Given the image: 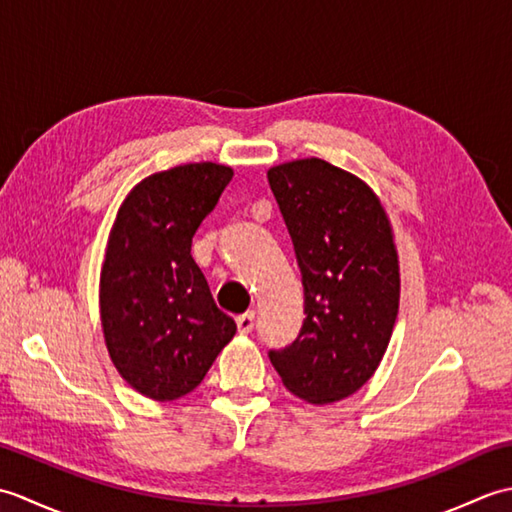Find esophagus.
<instances>
[{
	"mask_svg": "<svg viewBox=\"0 0 512 512\" xmlns=\"http://www.w3.org/2000/svg\"><path fill=\"white\" fill-rule=\"evenodd\" d=\"M237 328L242 334H248L250 330L255 328V310H248L244 314H239L237 317Z\"/></svg>",
	"mask_w": 512,
	"mask_h": 512,
	"instance_id": "obj_1",
	"label": "esophagus"
}]
</instances>
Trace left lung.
I'll return each instance as SVG.
<instances>
[{
	"label": "left lung",
	"instance_id": "obj_1",
	"mask_svg": "<svg viewBox=\"0 0 512 512\" xmlns=\"http://www.w3.org/2000/svg\"><path fill=\"white\" fill-rule=\"evenodd\" d=\"M303 284L297 339L270 350L292 394L325 405L361 389L383 358L400 297L391 226L363 180L306 158L268 171Z\"/></svg>",
	"mask_w": 512,
	"mask_h": 512
}]
</instances>
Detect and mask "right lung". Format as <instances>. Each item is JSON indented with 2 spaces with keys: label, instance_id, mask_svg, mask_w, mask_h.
I'll use <instances>...</instances> for the list:
<instances>
[{
  "label": "right lung",
  "instance_id": "right-lung-1",
  "mask_svg": "<svg viewBox=\"0 0 512 512\" xmlns=\"http://www.w3.org/2000/svg\"><path fill=\"white\" fill-rule=\"evenodd\" d=\"M233 169L213 162L154 173L127 195L101 270V323L118 372L140 394L176 400L202 383L233 339L191 257V239Z\"/></svg>",
  "mask_w": 512,
  "mask_h": 512
}]
</instances>
